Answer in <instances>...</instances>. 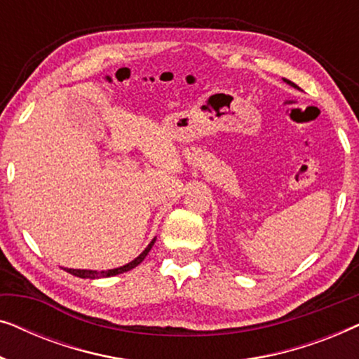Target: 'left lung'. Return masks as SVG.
<instances>
[{"instance_id": "left-lung-1", "label": "left lung", "mask_w": 359, "mask_h": 359, "mask_svg": "<svg viewBox=\"0 0 359 359\" xmlns=\"http://www.w3.org/2000/svg\"><path fill=\"white\" fill-rule=\"evenodd\" d=\"M283 80H284V81H286V83H287V85H291V86H292V88H297V90H301V88H299V86H297V85H296V83H292V81H289V80H286V78H283Z\"/></svg>"}]
</instances>
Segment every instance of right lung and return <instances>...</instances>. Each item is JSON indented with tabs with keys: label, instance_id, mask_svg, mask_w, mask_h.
Masks as SVG:
<instances>
[{
	"label": "right lung",
	"instance_id": "obj_1",
	"mask_svg": "<svg viewBox=\"0 0 359 359\" xmlns=\"http://www.w3.org/2000/svg\"><path fill=\"white\" fill-rule=\"evenodd\" d=\"M154 238L151 242L149 243V247H147L144 252H142L139 257H137L135 259H132L130 263L124 264V266H119V268H114V269H106V271H96V269H73V268H63L65 269L67 273L73 274V276L76 278H83V279H100V278H109V276H116V274H121V273H126V271H130L132 268H135L137 264H140L142 262H144L147 255H149V252L151 250V247H154L155 243Z\"/></svg>",
	"mask_w": 359,
	"mask_h": 359
}]
</instances>
